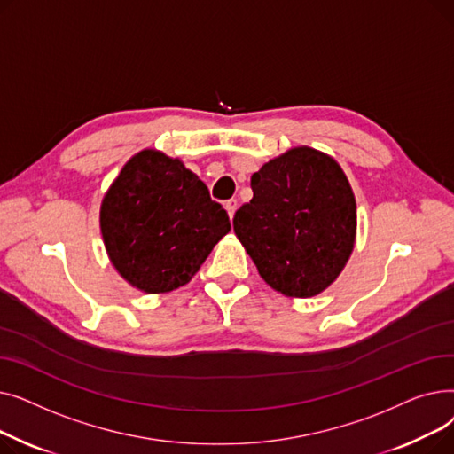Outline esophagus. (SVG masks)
<instances>
[{
	"instance_id": "obj_1",
	"label": "esophagus",
	"mask_w": 454,
	"mask_h": 454,
	"mask_svg": "<svg viewBox=\"0 0 454 454\" xmlns=\"http://www.w3.org/2000/svg\"><path fill=\"white\" fill-rule=\"evenodd\" d=\"M224 207H226V211H228V215H230V219H233L235 209H237V200H235V199L226 200V202H224Z\"/></svg>"
}]
</instances>
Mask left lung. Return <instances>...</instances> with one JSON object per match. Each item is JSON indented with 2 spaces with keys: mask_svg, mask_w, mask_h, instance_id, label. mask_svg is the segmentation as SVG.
Wrapping results in <instances>:
<instances>
[{
  "mask_svg": "<svg viewBox=\"0 0 454 454\" xmlns=\"http://www.w3.org/2000/svg\"><path fill=\"white\" fill-rule=\"evenodd\" d=\"M254 197L235 211V235L272 289L309 298L342 272L355 243V197L340 165L307 147L265 163Z\"/></svg>",
  "mask_w": 454,
  "mask_h": 454,
  "instance_id": "8db88e82",
  "label": "left lung"
}]
</instances>
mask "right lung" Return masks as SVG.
Masks as SVG:
<instances>
[{
  "mask_svg": "<svg viewBox=\"0 0 454 454\" xmlns=\"http://www.w3.org/2000/svg\"><path fill=\"white\" fill-rule=\"evenodd\" d=\"M226 209L180 160L137 153L101 206V231L114 267L143 293L185 285L230 231Z\"/></svg>",
  "mask_w": 454,
  "mask_h": 454,
  "instance_id": "1",
  "label": "right lung"
}]
</instances>
